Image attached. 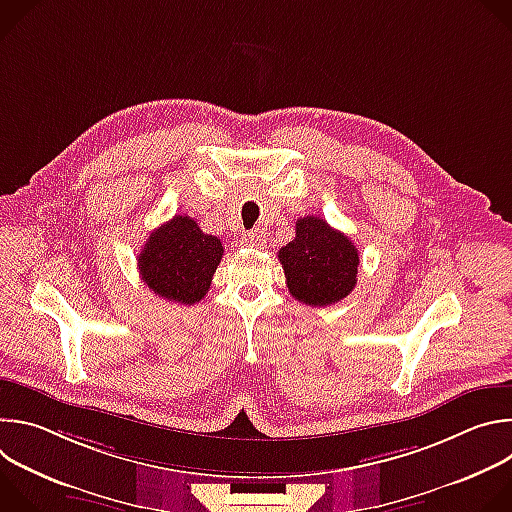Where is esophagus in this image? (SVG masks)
Here are the masks:
<instances>
[{
    "label": "esophagus",
    "mask_w": 512,
    "mask_h": 512,
    "mask_svg": "<svg viewBox=\"0 0 512 512\" xmlns=\"http://www.w3.org/2000/svg\"><path fill=\"white\" fill-rule=\"evenodd\" d=\"M243 245L247 247H255V249H261L265 247V233L261 229H255V231H249L243 235Z\"/></svg>",
    "instance_id": "1"
}]
</instances>
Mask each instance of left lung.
<instances>
[{
  "instance_id": "1",
  "label": "left lung",
  "mask_w": 512,
  "mask_h": 512,
  "mask_svg": "<svg viewBox=\"0 0 512 512\" xmlns=\"http://www.w3.org/2000/svg\"><path fill=\"white\" fill-rule=\"evenodd\" d=\"M287 289L298 302L326 308L344 300L356 285L358 251L320 216L296 223V237L279 249Z\"/></svg>"
}]
</instances>
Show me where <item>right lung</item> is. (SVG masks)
Segmentation results:
<instances>
[{
  "mask_svg": "<svg viewBox=\"0 0 512 512\" xmlns=\"http://www.w3.org/2000/svg\"><path fill=\"white\" fill-rule=\"evenodd\" d=\"M223 253L221 239L204 235L194 218L176 214L145 241L137 265L156 296L192 306L206 296Z\"/></svg>",
  "mask_w": 512,
  "mask_h": 512,
  "instance_id": "right-lung-1",
  "label": "right lung"
}]
</instances>
